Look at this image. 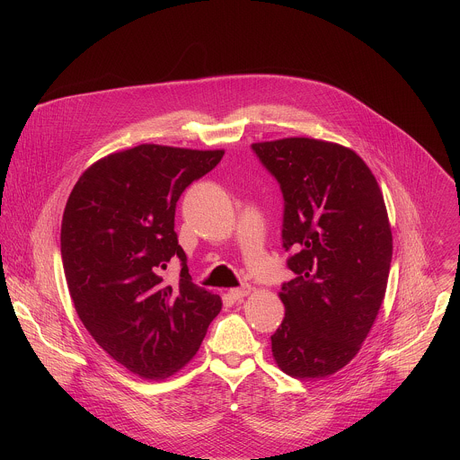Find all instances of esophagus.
Instances as JSON below:
<instances>
[{
	"mask_svg": "<svg viewBox=\"0 0 460 460\" xmlns=\"http://www.w3.org/2000/svg\"><path fill=\"white\" fill-rule=\"evenodd\" d=\"M252 285H243V287H239V288H230V297L232 299H243V297H246L248 294H252Z\"/></svg>",
	"mask_w": 460,
	"mask_h": 460,
	"instance_id": "obj_1",
	"label": "esophagus"
}]
</instances>
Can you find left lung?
<instances>
[{"instance_id":"obj_1","label":"left lung","mask_w":460,"mask_h":460,"mask_svg":"<svg viewBox=\"0 0 460 460\" xmlns=\"http://www.w3.org/2000/svg\"><path fill=\"white\" fill-rule=\"evenodd\" d=\"M283 193L285 319L270 336L276 365L324 379L361 349L383 305L394 237L381 188L350 148L314 137L253 143Z\"/></svg>"}]
</instances>
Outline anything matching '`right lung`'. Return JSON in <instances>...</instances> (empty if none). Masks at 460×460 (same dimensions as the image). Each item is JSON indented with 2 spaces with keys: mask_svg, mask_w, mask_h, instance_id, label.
<instances>
[{
  "mask_svg": "<svg viewBox=\"0 0 460 460\" xmlns=\"http://www.w3.org/2000/svg\"><path fill=\"white\" fill-rule=\"evenodd\" d=\"M223 154L137 145L93 163L66 199L60 243L74 308L93 340L143 379L190 363L221 310L219 296L191 281L175 207ZM173 258L181 276L166 284L162 270Z\"/></svg>",
  "mask_w": 460,
  "mask_h": 460,
  "instance_id": "add662e5",
  "label": "right lung"
}]
</instances>
